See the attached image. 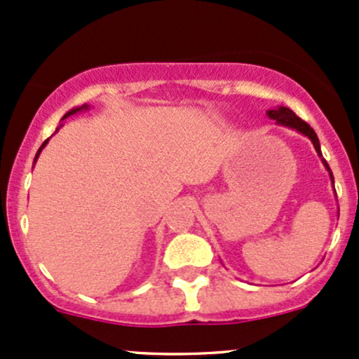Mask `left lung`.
Segmentation results:
<instances>
[{"instance_id":"1","label":"left lung","mask_w":359,"mask_h":359,"mask_svg":"<svg viewBox=\"0 0 359 359\" xmlns=\"http://www.w3.org/2000/svg\"><path fill=\"white\" fill-rule=\"evenodd\" d=\"M266 114H267V117H269V119L276 121V124H279V126H286V128L294 129V131H298V133H300V135L306 136V137H309L310 141H312V144H313L315 151H317V155L320 156L322 163H324V167L327 168V172H329L330 180H332V186H334V175H332V170H330L329 163H327V161L324 160V156H322V151H320V143H318V137H317V135H315L313 129L310 128V126L306 124L305 121H302L300 117H298L297 114L293 112V110L288 109V107H283V105H279V107H276V109L267 110Z\"/></svg>"}]
</instances>
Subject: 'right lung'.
<instances>
[{"instance_id": "right-lung-1", "label": "right lung", "mask_w": 359, "mask_h": 359, "mask_svg": "<svg viewBox=\"0 0 359 359\" xmlns=\"http://www.w3.org/2000/svg\"><path fill=\"white\" fill-rule=\"evenodd\" d=\"M88 109H90V105H86V104H83V105H80V107H74V109H71V110H68V112H66V114H65V116H62V119H61V121H65V119H66V117H69V116H74V114H78V112H85V110H88ZM59 128H62V124H61V126H59ZM59 128L56 129V133L59 131ZM49 140H50V137H47V140L44 141V143H42V147H41V148H39L37 155H35V160H34V163H35V161H37V158H39V155H41V151H42V149H44V148H46V144H47V143H49Z\"/></svg>"}]
</instances>
